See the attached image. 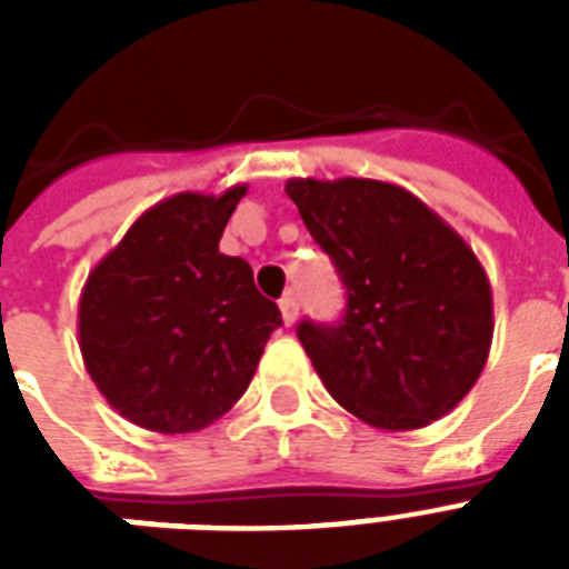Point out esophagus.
Instances as JSON below:
<instances>
[{
	"instance_id": "1",
	"label": "esophagus",
	"mask_w": 569,
	"mask_h": 569,
	"mask_svg": "<svg viewBox=\"0 0 569 569\" xmlns=\"http://www.w3.org/2000/svg\"><path fill=\"white\" fill-rule=\"evenodd\" d=\"M280 312H283L286 325H295L298 321V298L292 292L280 298Z\"/></svg>"
}]
</instances>
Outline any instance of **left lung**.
I'll list each match as a JSON object with an SVG mask.
<instances>
[{
	"label": "left lung",
	"instance_id": "1",
	"mask_svg": "<svg viewBox=\"0 0 569 569\" xmlns=\"http://www.w3.org/2000/svg\"><path fill=\"white\" fill-rule=\"evenodd\" d=\"M348 303L337 325H298L321 383L380 431L437 422L476 387L493 342V292L467 241L401 186L289 180Z\"/></svg>",
	"mask_w": 569,
	"mask_h": 569
}]
</instances>
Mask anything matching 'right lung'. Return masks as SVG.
Wrapping results in <instances>:
<instances>
[{
	"instance_id": "obj_1",
	"label": "right lung",
	"mask_w": 569,
	"mask_h": 569,
	"mask_svg": "<svg viewBox=\"0 0 569 569\" xmlns=\"http://www.w3.org/2000/svg\"><path fill=\"white\" fill-rule=\"evenodd\" d=\"M244 191H182L150 206L84 280V369L138 428L191 433L221 419L283 325L248 262L218 250Z\"/></svg>"
}]
</instances>
